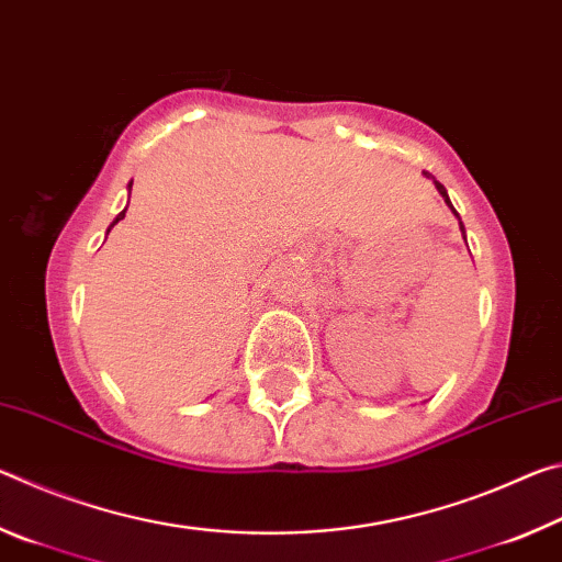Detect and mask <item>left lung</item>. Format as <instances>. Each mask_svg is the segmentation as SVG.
<instances>
[{
    "label": "left lung",
    "mask_w": 562,
    "mask_h": 562,
    "mask_svg": "<svg viewBox=\"0 0 562 562\" xmlns=\"http://www.w3.org/2000/svg\"><path fill=\"white\" fill-rule=\"evenodd\" d=\"M424 176H426V178H434L431 173H426V170H424ZM434 183H436V188H439V193L443 195V201H446V203H449V207H451V211H453V215H456V217H459V213H456V207H453V205H451V201H449V193H446V188H443V186H441V183H439V180H436V178H434ZM459 225H461V231H463V223H461V217H459ZM463 237H465V235H463Z\"/></svg>",
    "instance_id": "1"
}]
</instances>
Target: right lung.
Here are the masks:
<instances>
[{
  "label": "right lung",
  "mask_w": 562,
  "mask_h": 562,
  "mask_svg": "<svg viewBox=\"0 0 562 562\" xmlns=\"http://www.w3.org/2000/svg\"><path fill=\"white\" fill-rule=\"evenodd\" d=\"M128 188H131V186H128ZM126 211H128V207H126ZM126 211H121V213H119V217H116V221H113V223H111V227H113V225H116L119 221H123V215H126ZM111 227H109V231H111Z\"/></svg>",
  "instance_id": "right-lung-1"
}]
</instances>
